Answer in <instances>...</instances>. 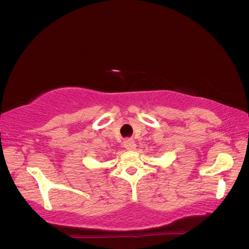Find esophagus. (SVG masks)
Wrapping results in <instances>:
<instances>
[{"label": "esophagus", "instance_id": "esophagus-1", "mask_svg": "<svg viewBox=\"0 0 249 249\" xmlns=\"http://www.w3.org/2000/svg\"><path fill=\"white\" fill-rule=\"evenodd\" d=\"M135 142L132 139H128L124 142V147L126 150H133L135 148Z\"/></svg>", "mask_w": 249, "mask_h": 249}]
</instances>
